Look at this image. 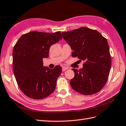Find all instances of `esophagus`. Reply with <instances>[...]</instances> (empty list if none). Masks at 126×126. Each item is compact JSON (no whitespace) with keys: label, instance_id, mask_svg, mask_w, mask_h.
<instances>
[{"label":"esophagus","instance_id":"esophagus-1","mask_svg":"<svg viewBox=\"0 0 126 126\" xmlns=\"http://www.w3.org/2000/svg\"><path fill=\"white\" fill-rule=\"evenodd\" d=\"M68 69H69V68H68L67 67H65V66L62 67V71H65V70H67Z\"/></svg>","mask_w":126,"mask_h":126}]
</instances>
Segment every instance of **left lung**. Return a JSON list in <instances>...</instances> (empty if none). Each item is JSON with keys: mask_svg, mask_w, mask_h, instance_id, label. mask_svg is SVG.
I'll use <instances>...</instances> for the list:
<instances>
[{"mask_svg": "<svg viewBox=\"0 0 126 126\" xmlns=\"http://www.w3.org/2000/svg\"><path fill=\"white\" fill-rule=\"evenodd\" d=\"M62 35L73 50L72 56L84 61L81 70L72 69L75 75L70 81L72 88L84 95L99 92L106 83L111 67L107 39L97 31L84 27Z\"/></svg>", "mask_w": 126, "mask_h": 126, "instance_id": "left-lung-1", "label": "left lung"}]
</instances>
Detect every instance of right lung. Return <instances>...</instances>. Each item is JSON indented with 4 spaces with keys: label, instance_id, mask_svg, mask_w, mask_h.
<instances>
[{
    "label": "right lung",
    "instance_id": "1",
    "mask_svg": "<svg viewBox=\"0 0 126 126\" xmlns=\"http://www.w3.org/2000/svg\"><path fill=\"white\" fill-rule=\"evenodd\" d=\"M62 38L60 32H31L21 35L14 46V73L21 91L29 98L42 99L54 91L62 67H44L43 59L47 58L51 45Z\"/></svg>",
    "mask_w": 126,
    "mask_h": 126
}]
</instances>
